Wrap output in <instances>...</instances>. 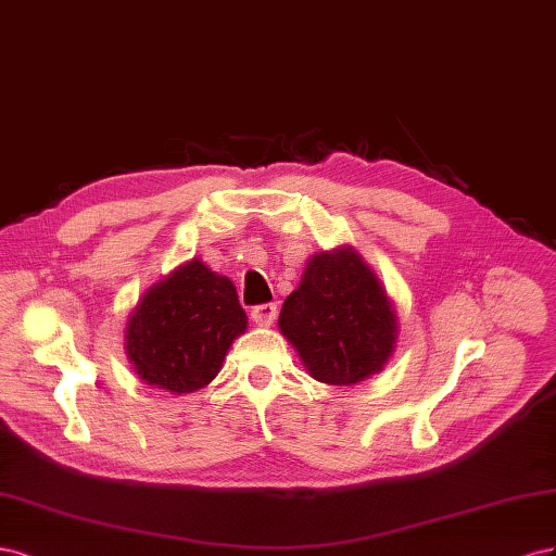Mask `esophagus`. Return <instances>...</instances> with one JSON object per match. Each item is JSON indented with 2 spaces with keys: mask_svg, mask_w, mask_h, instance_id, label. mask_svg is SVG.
Masks as SVG:
<instances>
[{
  "mask_svg": "<svg viewBox=\"0 0 556 556\" xmlns=\"http://www.w3.org/2000/svg\"><path fill=\"white\" fill-rule=\"evenodd\" d=\"M251 319L256 321L258 326H273L277 319V305L267 303V305H258L251 309Z\"/></svg>",
  "mask_w": 556,
  "mask_h": 556,
  "instance_id": "1",
  "label": "esophagus"
}]
</instances>
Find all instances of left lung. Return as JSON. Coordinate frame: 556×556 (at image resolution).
Masks as SVG:
<instances>
[{"instance_id":"8db88e82","label":"left lung","mask_w":556,"mask_h":556,"mask_svg":"<svg viewBox=\"0 0 556 556\" xmlns=\"http://www.w3.org/2000/svg\"><path fill=\"white\" fill-rule=\"evenodd\" d=\"M279 330L316 382L354 387L393 356L399 314L375 269L344 244L307 261L298 289L283 300Z\"/></svg>"}]
</instances>
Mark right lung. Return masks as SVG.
<instances>
[{
  "label": "right lung",
  "instance_id": "obj_1",
  "mask_svg": "<svg viewBox=\"0 0 556 556\" xmlns=\"http://www.w3.org/2000/svg\"><path fill=\"white\" fill-rule=\"evenodd\" d=\"M235 283L200 258L174 267L139 298L125 324V356L141 382L174 395L207 387L244 336Z\"/></svg>",
  "mask_w": 556,
  "mask_h": 556
}]
</instances>
